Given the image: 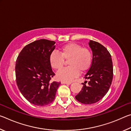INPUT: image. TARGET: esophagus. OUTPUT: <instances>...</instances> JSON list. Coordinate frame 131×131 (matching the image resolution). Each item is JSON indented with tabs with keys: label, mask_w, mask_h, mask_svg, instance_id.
I'll return each mask as SVG.
<instances>
[{
	"label": "esophagus",
	"mask_w": 131,
	"mask_h": 131,
	"mask_svg": "<svg viewBox=\"0 0 131 131\" xmlns=\"http://www.w3.org/2000/svg\"><path fill=\"white\" fill-rule=\"evenodd\" d=\"M61 83H62V84H69V85H70V84H72V83H71V82H67V81H61Z\"/></svg>",
	"instance_id": "esophagus-1"
}]
</instances>
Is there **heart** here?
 <instances>
[{
  "mask_svg": "<svg viewBox=\"0 0 131 131\" xmlns=\"http://www.w3.org/2000/svg\"><path fill=\"white\" fill-rule=\"evenodd\" d=\"M65 61H68V68L62 69L57 73V79L63 81H71L88 70L92 62V52L88 48L81 47L79 44L71 43L59 49V54L52 52L49 57L50 63L55 70L63 67Z\"/></svg>",
  "mask_w": 131,
  "mask_h": 131,
  "instance_id": "b5f03b06",
  "label": "heart"
}]
</instances>
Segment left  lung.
<instances>
[{
  "mask_svg": "<svg viewBox=\"0 0 131 131\" xmlns=\"http://www.w3.org/2000/svg\"><path fill=\"white\" fill-rule=\"evenodd\" d=\"M92 61L84 78L89 80L82 83L83 88L75 98L84 104L95 103L107 94L112 84L113 68L112 57L106 48L98 42L90 40Z\"/></svg>",
  "mask_w": 131,
  "mask_h": 131,
  "instance_id": "obj_1",
  "label": "left lung"
}]
</instances>
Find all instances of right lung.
I'll return each mask as SVG.
<instances>
[{
  "mask_svg": "<svg viewBox=\"0 0 131 131\" xmlns=\"http://www.w3.org/2000/svg\"><path fill=\"white\" fill-rule=\"evenodd\" d=\"M55 42L36 40L23 48L15 63V76L19 90L30 103L43 106L54 100L60 82L50 80L54 76L49 61Z\"/></svg>",
  "mask_w": 131,
  "mask_h": 131,
  "instance_id": "obj_1",
  "label": "right lung"
}]
</instances>
